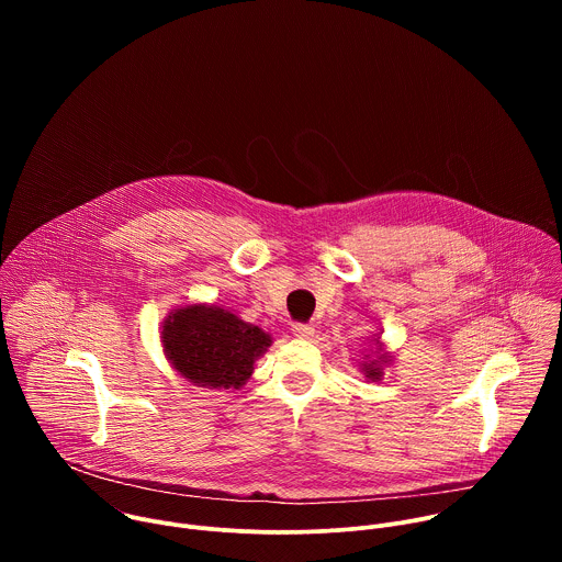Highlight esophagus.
Returning <instances> with one entry per match:
<instances>
[{
  "label": "esophagus",
  "mask_w": 562,
  "mask_h": 562,
  "mask_svg": "<svg viewBox=\"0 0 562 562\" xmlns=\"http://www.w3.org/2000/svg\"><path fill=\"white\" fill-rule=\"evenodd\" d=\"M291 331H293V336H295V338H308V336L313 334V327H311V325H306V323H293Z\"/></svg>",
  "instance_id": "1"
}]
</instances>
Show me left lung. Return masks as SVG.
<instances>
[{"instance_id": "1", "label": "left lung", "mask_w": 562, "mask_h": 562, "mask_svg": "<svg viewBox=\"0 0 562 562\" xmlns=\"http://www.w3.org/2000/svg\"><path fill=\"white\" fill-rule=\"evenodd\" d=\"M364 371H367V375H369V378H373V380H378V378H380V373H382V371H380V367H378L375 362L364 364Z\"/></svg>"}]
</instances>
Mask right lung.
<instances>
[{
    "label": "right lung",
    "mask_w": 562,
    "mask_h": 562,
    "mask_svg": "<svg viewBox=\"0 0 562 562\" xmlns=\"http://www.w3.org/2000/svg\"><path fill=\"white\" fill-rule=\"evenodd\" d=\"M162 342L173 367L200 386H243L269 334L217 306H184L169 315Z\"/></svg>",
    "instance_id": "1"
}]
</instances>
